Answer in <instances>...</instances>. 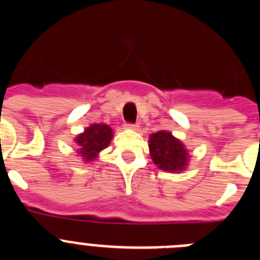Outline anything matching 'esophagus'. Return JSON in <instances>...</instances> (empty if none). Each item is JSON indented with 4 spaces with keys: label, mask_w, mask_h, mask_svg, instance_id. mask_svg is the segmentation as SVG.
Masks as SVG:
<instances>
[{
    "label": "esophagus",
    "mask_w": 260,
    "mask_h": 260,
    "mask_svg": "<svg viewBox=\"0 0 260 260\" xmlns=\"http://www.w3.org/2000/svg\"><path fill=\"white\" fill-rule=\"evenodd\" d=\"M138 127L137 123H125V128H128V130H135Z\"/></svg>",
    "instance_id": "obj_1"
}]
</instances>
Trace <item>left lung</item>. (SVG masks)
Wrapping results in <instances>:
<instances>
[{
  "instance_id": "left-lung-1",
  "label": "left lung",
  "mask_w": 260,
  "mask_h": 260,
  "mask_svg": "<svg viewBox=\"0 0 260 260\" xmlns=\"http://www.w3.org/2000/svg\"><path fill=\"white\" fill-rule=\"evenodd\" d=\"M148 147L153 162L162 171L180 172L187 164V151L171 133L157 132L152 134Z\"/></svg>"
}]
</instances>
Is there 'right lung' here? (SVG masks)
Segmentation results:
<instances>
[{
  "mask_svg": "<svg viewBox=\"0 0 260 260\" xmlns=\"http://www.w3.org/2000/svg\"><path fill=\"white\" fill-rule=\"evenodd\" d=\"M113 137V132L108 125L95 123L78 135L75 142L79 146V155L84 158V161H92L98 157V153L109 146Z\"/></svg>",
  "mask_w": 260,
  "mask_h": 260,
  "instance_id": "obj_1",
  "label": "right lung"
}]
</instances>
